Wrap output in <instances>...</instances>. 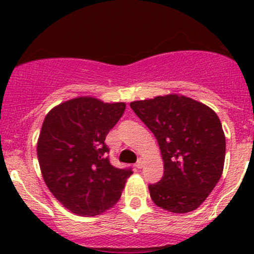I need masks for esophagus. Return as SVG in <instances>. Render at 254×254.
Here are the masks:
<instances>
[{
  "instance_id": "1",
  "label": "esophagus",
  "mask_w": 254,
  "mask_h": 254,
  "mask_svg": "<svg viewBox=\"0 0 254 254\" xmlns=\"http://www.w3.org/2000/svg\"><path fill=\"white\" fill-rule=\"evenodd\" d=\"M135 167L139 168V170H140V168L143 167V160H142V158H139V160H137V162L135 163Z\"/></svg>"
}]
</instances>
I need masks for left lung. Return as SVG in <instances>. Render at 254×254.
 <instances>
[{
    "instance_id": "obj_1",
    "label": "left lung",
    "mask_w": 254,
    "mask_h": 254,
    "mask_svg": "<svg viewBox=\"0 0 254 254\" xmlns=\"http://www.w3.org/2000/svg\"><path fill=\"white\" fill-rule=\"evenodd\" d=\"M153 132L163 160V177L148 186L157 206L177 214L195 210L224 171L225 134L216 113L178 94L130 103Z\"/></svg>"
}]
</instances>
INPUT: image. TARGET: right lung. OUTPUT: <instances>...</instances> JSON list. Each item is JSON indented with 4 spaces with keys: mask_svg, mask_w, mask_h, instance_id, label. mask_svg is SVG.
Returning <instances> with one entry per match:
<instances>
[{
    "mask_svg": "<svg viewBox=\"0 0 254 254\" xmlns=\"http://www.w3.org/2000/svg\"><path fill=\"white\" fill-rule=\"evenodd\" d=\"M125 107L78 97L45 117L37 146L40 170L49 190L73 214L96 216L108 210L132 175L111 165L104 143Z\"/></svg>",
    "mask_w": 254,
    "mask_h": 254,
    "instance_id": "add662e5",
    "label": "right lung"
}]
</instances>
